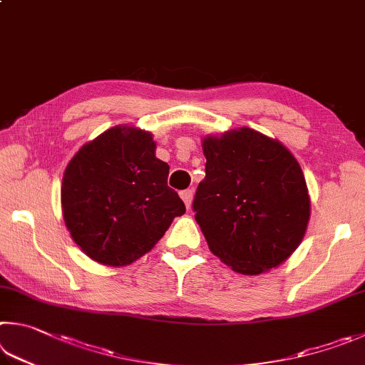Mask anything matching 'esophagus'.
I'll return each mask as SVG.
<instances>
[{"instance_id": "esophagus-1", "label": "esophagus", "mask_w": 365, "mask_h": 365, "mask_svg": "<svg viewBox=\"0 0 365 365\" xmlns=\"http://www.w3.org/2000/svg\"><path fill=\"white\" fill-rule=\"evenodd\" d=\"M180 197L183 200L185 205H187V209H190L191 207V200H193V190L180 191Z\"/></svg>"}]
</instances>
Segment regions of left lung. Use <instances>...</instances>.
Listing matches in <instances>:
<instances>
[{"instance_id": "obj_1", "label": "left lung", "mask_w": 365, "mask_h": 365, "mask_svg": "<svg viewBox=\"0 0 365 365\" xmlns=\"http://www.w3.org/2000/svg\"><path fill=\"white\" fill-rule=\"evenodd\" d=\"M205 177L195 218L214 255L241 274L286 262L309 222L300 164L281 142L242 128L202 138Z\"/></svg>"}]
</instances>
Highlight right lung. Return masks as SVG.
<instances>
[{"label": "right lung", "mask_w": 365, "mask_h": 365, "mask_svg": "<svg viewBox=\"0 0 365 365\" xmlns=\"http://www.w3.org/2000/svg\"><path fill=\"white\" fill-rule=\"evenodd\" d=\"M155 151L150 132L116 125L71 158L61 191L63 220L92 260L130 264L185 214L183 201L168 187L169 164Z\"/></svg>", "instance_id": "obj_1"}]
</instances>
